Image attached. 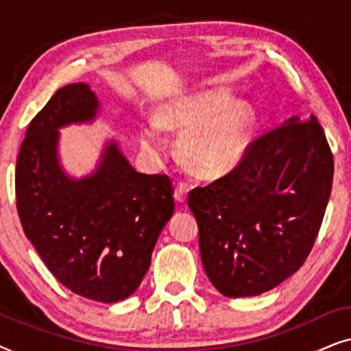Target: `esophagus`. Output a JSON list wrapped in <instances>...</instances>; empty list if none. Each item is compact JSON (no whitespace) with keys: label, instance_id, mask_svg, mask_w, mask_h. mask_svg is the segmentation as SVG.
Segmentation results:
<instances>
[{"label":"esophagus","instance_id":"esophagus-1","mask_svg":"<svg viewBox=\"0 0 351 351\" xmlns=\"http://www.w3.org/2000/svg\"><path fill=\"white\" fill-rule=\"evenodd\" d=\"M186 193H189V185L184 184V182L177 184L176 191H174V198H176L177 203H185Z\"/></svg>","mask_w":351,"mask_h":351}]
</instances>
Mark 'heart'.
<instances>
[{"instance_id":"b5f03b06","label":"heart","mask_w":351,"mask_h":351,"mask_svg":"<svg viewBox=\"0 0 351 351\" xmlns=\"http://www.w3.org/2000/svg\"><path fill=\"white\" fill-rule=\"evenodd\" d=\"M232 100L228 93L206 94L166 105L158 113V128L182 132L177 143L180 161L201 179L228 174L247 152L254 112L246 102ZM141 142L152 155L165 152L156 128H143Z\"/></svg>"}]
</instances>
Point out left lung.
Returning <instances> with one entry per match:
<instances>
[{
  "mask_svg": "<svg viewBox=\"0 0 351 351\" xmlns=\"http://www.w3.org/2000/svg\"><path fill=\"white\" fill-rule=\"evenodd\" d=\"M332 176V153L318 119L292 117L249 143L232 172L190 191L201 261L220 294H263L304 265Z\"/></svg>",
  "mask_w": 351,
  "mask_h": 351,
  "instance_id": "obj_1",
  "label": "left lung"
}]
</instances>
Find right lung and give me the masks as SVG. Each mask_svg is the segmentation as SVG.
<instances>
[{"instance_id": "obj_1", "label": "right lung", "mask_w": 351, "mask_h": 351, "mask_svg": "<svg viewBox=\"0 0 351 351\" xmlns=\"http://www.w3.org/2000/svg\"><path fill=\"white\" fill-rule=\"evenodd\" d=\"M88 84L60 88L28 124L16 165V199L25 237L59 282L113 304L134 294L174 213L165 174H142L108 142L93 174L71 179L57 158L59 128L94 121Z\"/></svg>"}]
</instances>
